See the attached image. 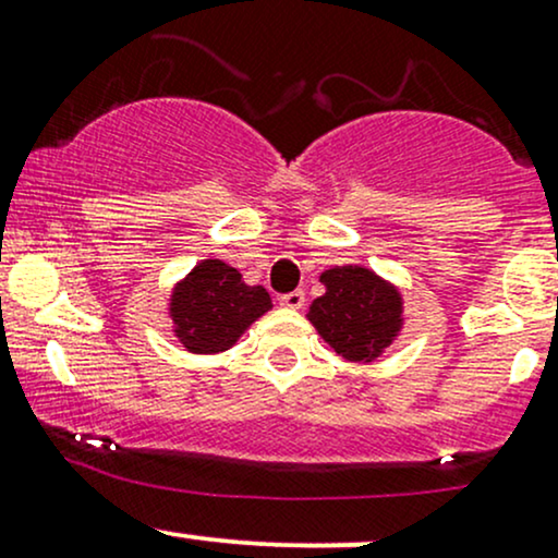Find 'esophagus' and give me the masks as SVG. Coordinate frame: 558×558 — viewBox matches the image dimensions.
<instances>
[{
	"label": "esophagus",
	"instance_id": "1",
	"mask_svg": "<svg viewBox=\"0 0 558 558\" xmlns=\"http://www.w3.org/2000/svg\"><path fill=\"white\" fill-rule=\"evenodd\" d=\"M280 304L288 306V310H301L304 306V291H291L280 296Z\"/></svg>",
	"mask_w": 558,
	"mask_h": 558
}]
</instances>
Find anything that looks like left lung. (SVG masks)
Listing matches in <instances>:
<instances>
[{
  "label": "left lung",
  "mask_w": 558,
  "mask_h": 558,
  "mask_svg": "<svg viewBox=\"0 0 558 558\" xmlns=\"http://www.w3.org/2000/svg\"><path fill=\"white\" fill-rule=\"evenodd\" d=\"M325 293L312 301L310 323L336 354L349 362H373L399 336L403 301L388 280L367 267L345 265L319 275Z\"/></svg>",
  "instance_id": "left-lung-1"
}]
</instances>
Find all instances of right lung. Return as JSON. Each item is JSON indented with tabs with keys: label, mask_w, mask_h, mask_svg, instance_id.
<instances>
[{
	"label": "right lung",
	"mask_w": 558,
	"mask_h": 558,
	"mask_svg": "<svg viewBox=\"0 0 558 558\" xmlns=\"http://www.w3.org/2000/svg\"><path fill=\"white\" fill-rule=\"evenodd\" d=\"M272 306L262 286H246L235 267L204 259L170 296V317L191 354H217L241 338V332Z\"/></svg>",
	"instance_id": "1"
}]
</instances>
